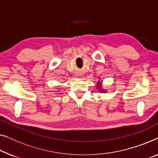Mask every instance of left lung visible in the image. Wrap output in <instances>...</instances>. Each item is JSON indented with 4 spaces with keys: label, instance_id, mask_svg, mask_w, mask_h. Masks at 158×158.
I'll use <instances>...</instances> for the list:
<instances>
[{
    "label": "left lung",
    "instance_id": "obj_1",
    "mask_svg": "<svg viewBox=\"0 0 158 158\" xmlns=\"http://www.w3.org/2000/svg\"><path fill=\"white\" fill-rule=\"evenodd\" d=\"M102 81H101V82L99 81H98V82H97V88L99 89V92H106V91L105 89H102Z\"/></svg>",
    "mask_w": 158,
    "mask_h": 158
}]
</instances>
